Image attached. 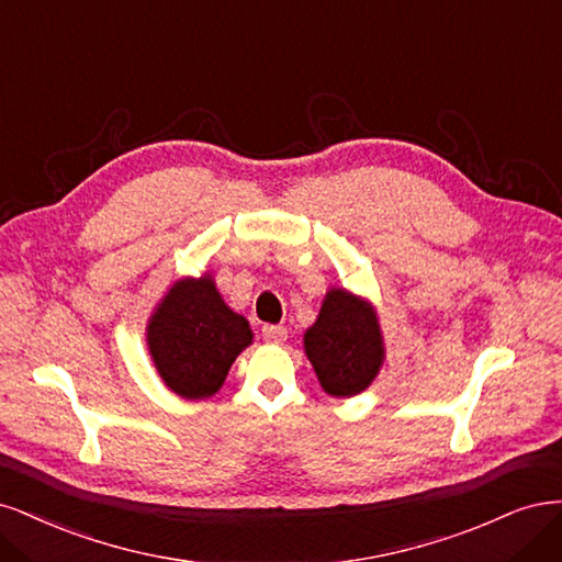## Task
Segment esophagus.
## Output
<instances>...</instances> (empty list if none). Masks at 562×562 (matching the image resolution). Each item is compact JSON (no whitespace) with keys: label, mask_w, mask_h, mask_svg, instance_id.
I'll use <instances>...</instances> for the list:
<instances>
[{"label":"esophagus","mask_w":562,"mask_h":562,"mask_svg":"<svg viewBox=\"0 0 562 562\" xmlns=\"http://www.w3.org/2000/svg\"><path fill=\"white\" fill-rule=\"evenodd\" d=\"M261 334H263V340L276 342V346H280V342L286 340V329L280 327V324H263Z\"/></svg>","instance_id":"esophagus-1"}]
</instances>
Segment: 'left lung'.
Returning <instances> with one entry per match:
<instances>
[{
    "label": "left lung",
    "instance_id": "8db88e82",
    "mask_svg": "<svg viewBox=\"0 0 562 562\" xmlns=\"http://www.w3.org/2000/svg\"><path fill=\"white\" fill-rule=\"evenodd\" d=\"M303 348L322 390L331 396L364 392L383 367L385 348L373 305L348 289H329Z\"/></svg>",
    "mask_w": 562,
    "mask_h": 562
}]
</instances>
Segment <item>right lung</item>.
<instances>
[{
  "label": "right lung",
  "mask_w": 562,
  "mask_h": 562,
  "mask_svg": "<svg viewBox=\"0 0 562 562\" xmlns=\"http://www.w3.org/2000/svg\"><path fill=\"white\" fill-rule=\"evenodd\" d=\"M251 338L249 322L224 303L210 273L175 282L147 324L149 352L162 383L193 402L220 392Z\"/></svg>",
  "instance_id": "obj_1"
}]
</instances>
